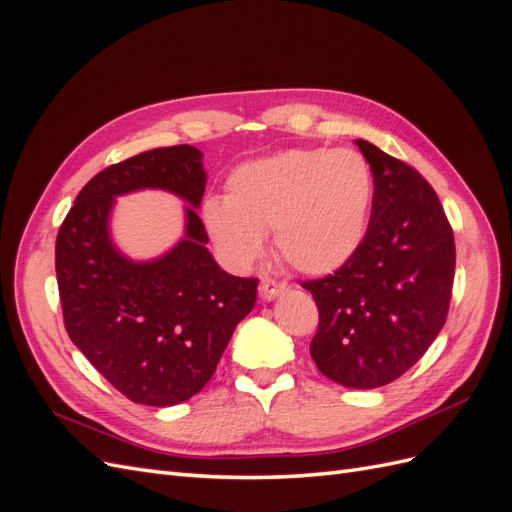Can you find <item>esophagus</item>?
I'll return each instance as SVG.
<instances>
[{
    "label": "esophagus",
    "instance_id": "34e87169",
    "mask_svg": "<svg viewBox=\"0 0 512 512\" xmlns=\"http://www.w3.org/2000/svg\"><path fill=\"white\" fill-rule=\"evenodd\" d=\"M284 288H286L284 282H277V280H271V277H265V280L260 282L258 294H260L262 301H271V299H275L277 294H280Z\"/></svg>",
    "mask_w": 512,
    "mask_h": 512
}]
</instances>
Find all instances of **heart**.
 <instances>
[{
	"instance_id": "obj_1",
	"label": "heart",
	"mask_w": 512,
	"mask_h": 512,
	"mask_svg": "<svg viewBox=\"0 0 512 512\" xmlns=\"http://www.w3.org/2000/svg\"><path fill=\"white\" fill-rule=\"evenodd\" d=\"M374 177L356 149L297 147L247 162L228 177L226 198H209L203 215L213 241L239 265L262 252V232L299 273H333L365 237Z\"/></svg>"
}]
</instances>
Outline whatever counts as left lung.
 <instances>
[{"label":"left lung","instance_id":"left-lung-1","mask_svg":"<svg viewBox=\"0 0 512 512\" xmlns=\"http://www.w3.org/2000/svg\"><path fill=\"white\" fill-rule=\"evenodd\" d=\"M374 200L359 250L335 273L301 282L318 305L309 344L324 376L378 389L404 376L442 331L455 280V237L436 190L367 141Z\"/></svg>","mask_w":512,"mask_h":512}]
</instances>
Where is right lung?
Here are the masks:
<instances>
[{
    "instance_id": "1",
    "label": "right lung",
    "mask_w": 512,
    "mask_h": 512,
    "mask_svg": "<svg viewBox=\"0 0 512 512\" xmlns=\"http://www.w3.org/2000/svg\"><path fill=\"white\" fill-rule=\"evenodd\" d=\"M205 183L196 147L143 151L100 170L57 232L64 327L89 363L134 404L175 406L196 395L256 303L258 280L218 267L194 209H188V237L160 260L132 262L108 239L113 196L162 188L198 207Z\"/></svg>"
}]
</instances>
